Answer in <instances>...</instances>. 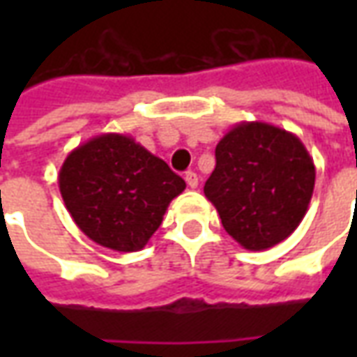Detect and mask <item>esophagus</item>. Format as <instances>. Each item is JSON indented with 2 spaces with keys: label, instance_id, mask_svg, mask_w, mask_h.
<instances>
[{
  "label": "esophagus",
  "instance_id": "1",
  "mask_svg": "<svg viewBox=\"0 0 357 357\" xmlns=\"http://www.w3.org/2000/svg\"><path fill=\"white\" fill-rule=\"evenodd\" d=\"M185 181H187V185L191 187V189H197V187H199V176H197L195 172H187Z\"/></svg>",
  "mask_w": 357,
  "mask_h": 357
}]
</instances>
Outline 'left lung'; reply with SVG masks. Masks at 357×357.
Returning <instances> with one entry per match:
<instances>
[{
    "label": "left lung",
    "instance_id": "8db88e82",
    "mask_svg": "<svg viewBox=\"0 0 357 357\" xmlns=\"http://www.w3.org/2000/svg\"><path fill=\"white\" fill-rule=\"evenodd\" d=\"M314 185V160L294 133L239 122L216 145V168L204 195L241 247L266 250L298 227Z\"/></svg>",
    "mask_w": 357,
    "mask_h": 357
}]
</instances>
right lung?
Returning a JSON list of instances; mask_svg holds the SVG:
<instances>
[{
	"label": "right lung",
	"instance_id": "1",
	"mask_svg": "<svg viewBox=\"0 0 357 357\" xmlns=\"http://www.w3.org/2000/svg\"><path fill=\"white\" fill-rule=\"evenodd\" d=\"M59 189L74 224L110 250L137 252L185 181L126 133H101L66 156Z\"/></svg>",
	"mask_w": 357,
	"mask_h": 357
}]
</instances>
